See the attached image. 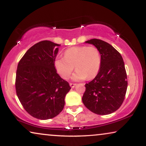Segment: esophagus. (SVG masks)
<instances>
[{"mask_svg": "<svg viewBox=\"0 0 146 146\" xmlns=\"http://www.w3.org/2000/svg\"><path fill=\"white\" fill-rule=\"evenodd\" d=\"M70 87L72 88H74L76 86V84H72V83H70Z\"/></svg>", "mask_w": 146, "mask_h": 146, "instance_id": "esophagus-1", "label": "esophagus"}]
</instances>
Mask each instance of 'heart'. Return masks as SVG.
Here are the masks:
<instances>
[{"label":"heart","mask_w":146,"mask_h":146,"mask_svg":"<svg viewBox=\"0 0 146 146\" xmlns=\"http://www.w3.org/2000/svg\"><path fill=\"white\" fill-rule=\"evenodd\" d=\"M54 65L63 78H68L74 69H77L72 76L74 81L92 79L96 76L101 66V55L95 46H74L67 49L64 57L56 59Z\"/></svg>","instance_id":"obj_1"}]
</instances>
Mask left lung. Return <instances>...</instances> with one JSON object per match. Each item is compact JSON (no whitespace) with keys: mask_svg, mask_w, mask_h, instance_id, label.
<instances>
[{"mask_svg":"<svg viewBox=\"0 0 146 146\" xmlns=\"http://www.w3.org/2000/svg\"><path fill=\"white\" fill-rule=\"evenodd\" d=\"M85 42L99 50L101 66L94 79L86 84L82 102L96 114H110L116 111L124 100L127 87L124 62L120 54L106 42L94 38Z\"/></svg>","mask_w":146,"mask_h":146,"instance_id":"obj_1","label":"left lung"}]
</instances>
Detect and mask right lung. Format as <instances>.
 Returning a JSON list of instances; mask_svg holds the SVG:
<instances>
[{
  "label": "right lung",
  "mask_w": 146,
  "mask_h": 146,
  "mask_svg": "<svg viewBox=\"0 0 146 146\" xmlns=\"http://www.w3.org/2000/svg\"><path fill=\"white\" fill-rule=\"evenodd\" d=\"M60 46L49 40L39 42L28 50L18 64L17 96L25 110L37 119L44 120L58 115L71 89L54 66Z\"/></svg>",
  "instance_id": "add662e5"
}]
</instances>
